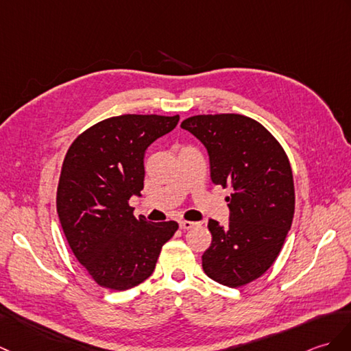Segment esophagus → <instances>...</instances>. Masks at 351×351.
Listing matches in <instances>:
<instances>
[{
  "label": "esophagus",
  "mask_w": 351,
  "mask_h": 351,
  "mask_svg": "<svg viewBox=\"0 0 351 351\" xmlns=\"http://www.w3.org/2000/svg\"><path fill=\"white\" fill-rule=\"evenodd\" d=\"M179 226H181V229H184V230H190V229H193V227L197 226V223L186 221V219H181V221H179Z\"/></svg>",
  "instance_id": "esophagus-1"
}]
</instances>
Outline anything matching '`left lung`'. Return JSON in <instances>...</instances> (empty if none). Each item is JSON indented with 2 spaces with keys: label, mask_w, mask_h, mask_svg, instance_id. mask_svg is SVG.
Returning <instances> with one entry per match:
<instances>
[{
  "label": "left lung",
  "mask_w": 351,
  "mask_h": 351,
  "mask_svg": "<svg viewBox=\"0 0 351 351\" xmlns=\"http://www.w3.org/2000/svg\"><path fill=\"white\" fill-rule=\"evenodd\" d=\"M206 146L213 182L229 189L230 221L209 219L210 247L203 271L238 289L260 278L278 257L295 215V184L281 143L256 119L238 113L195 115L182 121Z\"/></svg>",
  "instance_id": "8db88e82"
}]
</instances>
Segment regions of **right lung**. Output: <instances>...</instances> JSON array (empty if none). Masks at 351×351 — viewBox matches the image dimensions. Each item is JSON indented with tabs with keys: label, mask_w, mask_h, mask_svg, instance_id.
<instances>
[{
	"label": "right lung",
	"mask_w": 351,
	"mask_h": 351,
	"mask_svg": "<svg viewBox=\"0 0 351 351\" xmlns=\"http://www.w3.org/2000/svg\"><path fill=\"white\" fill-rule=\"evenodd\" d=\"M179 115L112 117L80 133L65 154L56 213L73 254L100 287L128 290L156 269L176 221L136 218L130 197L143 190L148 146L176 127Z\"/></svg>",
	"instance_id": "obj_1"
}]
</instances>
